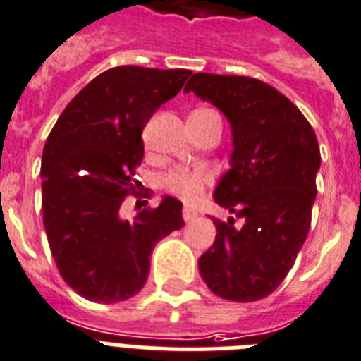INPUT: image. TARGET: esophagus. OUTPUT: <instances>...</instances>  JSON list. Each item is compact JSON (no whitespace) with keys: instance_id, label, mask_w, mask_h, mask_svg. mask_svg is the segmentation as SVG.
<instances>
[{"instance_id":"34e87169","label":"esophagus","mask_w":361,"mask_h":361,"mask_svg":"<svg viewBox=\"0 0 361 361\" xmlns=\"http://www.w3.org/2000/svg\"><path fill=\"white\" fill-rule=\"evenodd\" d=\"M183 217H184V221H186V223H190V221H195L197 212L193 210V208H190V206H186V208L183 210Z\"/></svg>"}]
</instances>
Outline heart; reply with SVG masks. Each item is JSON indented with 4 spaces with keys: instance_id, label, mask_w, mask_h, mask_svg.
Instances as JSON below:
<instances>
[{
    "instance_id": "b5f03b06",
    "label": "heart",
    "mask_w": 361,
    "mask_h": 361,
    "mask_svg": "<svg viewBox=\"0 0 361 361\" xmlns=\"http://www.w3.org/2000/svg\"><path fill=\"white\" fill-rule=\"evenodd\" d=\"M208 183H210V173L204 168H175L162 177V186L184 201L199 199Z\"/></svg>"
}]
</instances>
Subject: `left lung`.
<instances>
[{"label": "left lung", "instance_id": "1", "mask_svg": "<svg viewBox=\"0 0 361 361\" xmlns=\"http://www.w3.org/2000/svg\"><path fill=\"white\" fill-rule=\"evenodd\" d=\"M190 91L223 111L233 138L230 169L214 193L233 217L214 219L217 235L199 272L223 300H263L290 272L309 233L318 138L303 113L261 80L195 73L184 87Z\"/></svg>", "mask_w": 361, "mask_h": 361}]
</instances>
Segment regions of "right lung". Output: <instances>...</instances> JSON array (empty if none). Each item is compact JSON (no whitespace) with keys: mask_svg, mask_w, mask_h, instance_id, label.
Segmentation results:
<instances>
[{"mask_svg":"<svg viewBox=\"0 0 361 361\" xmlns=\"http://www.w3.org/2000/svg\"><path fill=\"white\" fill-rule=\"evenodd\" d=\"M190 75L113 67L69 102L49 135L39 171L43 226L63 281L85 300L120 303L138 294L157 243L184 226L175 197L133 221L120 217V206L137 193L144 126Z\"/></svg>","mask_w":361,"mask_h":361,"instance_id":"1","label":"right lung"}]
</instances>
